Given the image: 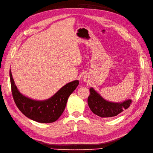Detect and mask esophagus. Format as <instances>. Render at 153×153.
<instances>
[{
  "label": "esophagus",
  "mask_w": 153,
  "mask_h": 153,
  "mask_svg": "<svg viewBox=\"0 0 153 153\" xmlns=\"http://www.w3.org/2000/svg\"><path fill=\"white\" fill-rule=\"evenodd\" d=\"M84 82H87V80L86 79H84Z\"/></svg>",
  "instance_id": "34e87169"
}]
</instances>
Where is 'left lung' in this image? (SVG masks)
<instances>
[{
	"label": "left lung",
	"instance_id": "8db88e82",
	"mask_svg": "<svg viewBox=\"0 0 153 153\" xmlns=\"http://www.w3.org/2000/svg\"><path fill=\"white\" fill-rule=\"evenodd\" d=\"M90 95L88 98V104L95 114L102 118L115 117L130 106L131 100L115 103L105 100L93 88H90Z\"/></svg>",
	"mask_w": 153,
	"mask_h": 153
}]
</instances>
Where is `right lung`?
I'll list each match as a JSON object with an SVG mask.
<instances>
[{
	"instance_id": "right-lung-1",
	"label": "right lung",
	"mask_w": 153,
	"mask_h": 153,
	"mask_svg": "<svg viewBox=\"0 0 153 153\" xmlns=\"http://www.w3.org/2000/svg\"><path fill=\"white\" fill-rule=\"evenodd\" d=\"M12 93L17 107L27 118L40 123H52L56 121L65 110L70 95L79 86V81L67 83L46 100H35L23 95L16 86L10 70Z\"/></svg>"
}]
</instances>
